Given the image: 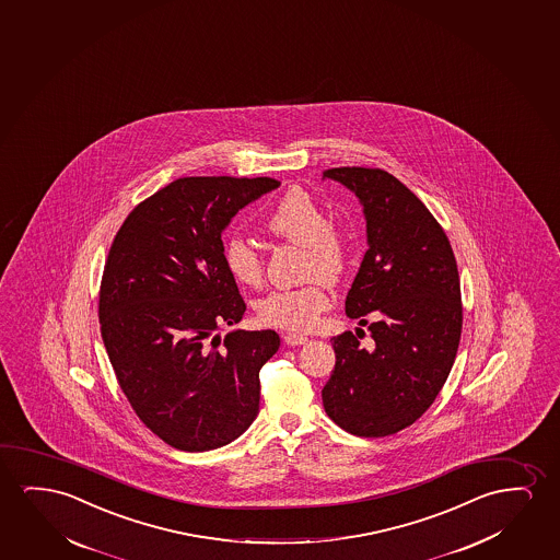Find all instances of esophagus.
<instances>
[{"mask_svg": "<svg viewBox=\"0 0 560 560\" xmlns=\"http://www.w3.org/2000/svg\"><path fill=\"white\" fill-rule=\"evenodd\" d=\"M284 343L290 347L303 346V343H307V338L301 334H284Z\"/></svg>", "mask_w": 560, "mask_h": 560, "instance_id": "1", "label": "esophagus"}]
</instances>
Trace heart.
<instances>
[{"label":"heart","instance_id":"b5f03b06","mask_svg":"<svg viewBox=\"0 0 560 560\" xmlns=\"http://www.w3.org/2000/svg\"><path fill=\"white\" fill-rule=\"evenodd\" d=\"M272 236L305 249L303 275L308 284L292 290H275L257 301L260 323L290 331H308L320 323L330 307L326 284H336L349 265V244L341 230L331 226L330 217L305 189L293 188L275 207L267 221ZM224 265L237 284L259 288L265 278V260L257 245L242 236L224 245Z\"/></svg>","mask_w":560,"mask_h":560}]
</instances>
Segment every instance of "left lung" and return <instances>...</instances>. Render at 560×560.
I'll return each instance as SVG.
<instances>
[{
    "mask_svg": "<svg viewBox=\"0 0 560 560\" xmlns=\"http://www.w3.org/2000/svg\"><path fill=\"white\" fill-rule=\"evenodd\" d=\"M326 178L353 189L369 249L346 313L369 326L331 338L336 366L323 389L326 415L346 432L384 438L417 422L442 392L457 357L463 301L457 260L440 222L394 174L338 166Z\"/></svg>",
    "mask_w": 560,
    "mask_h": 560,
    "instance_id": "1",
    "label": "left lung"
}]
</instances>
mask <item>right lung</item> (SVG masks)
<instances>
[{"label": "right lung", "mask_w": 560, "mask_h": 560, "mask_svg": "<svg viewBox=\"0 0 560 560\" xmlns=\"http://www.w3.org/2000/svg\"><path fill=\"white\" fill-rule=\"evenodd\" d=\"M275 178L186 176L132 209L110 244L100 285L103 346L138 418L174 450L234 442L259 412L275 330L240 323L245 301L224 265L222 230Z\"/></svg>", "instance_id": "1"}]
</instances>
